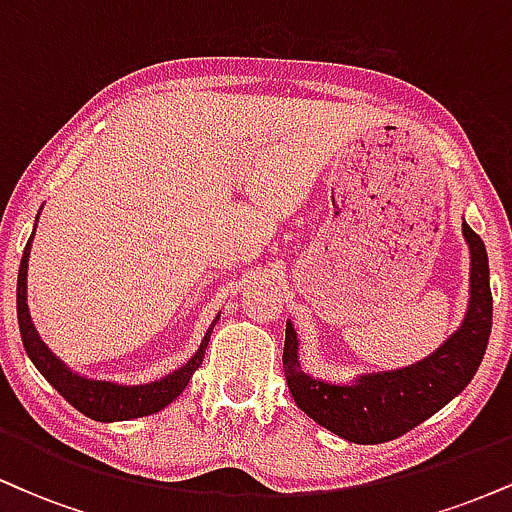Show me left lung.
Returning <instances> with one entry per match:
<instances>
[{
	"instance_id": "1",
	"label": "left lung",
	"mask_w": 512,
	"mask_h": 512,
	"mask_svg": "<svg viewBox=\"0 0 512 512\" xmlns=\"http://www.w3.org/2000/svg\"><path fill=\"white\" fill-rule=\"evenodd\" d=\"M462 236L472 257L467 315L457 332H452L431 356L421 358L419 363L358 375L349 385L325 383L301 370L296 330L291 322H286V383L293 402L315 424L351 443H387L436 414L469 385L489 344L493 298L484 240L464 221Z\"/></svg>"
}]
</instances>
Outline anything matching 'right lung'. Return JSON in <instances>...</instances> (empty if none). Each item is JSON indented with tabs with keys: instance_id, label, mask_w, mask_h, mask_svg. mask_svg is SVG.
Segmentation results:
<instances>
[{
	"instance_id": "right-lung-1",
	"label": "right lung",
	"mask_w": 512,
	"mask_h": 512,
	"mask_svg": "<svg viewBox=\"0 0 512 512\" xmlns=\"http://www.w3.org/2000/svg\"><path fill=\"white\" fill-rule=\"evenodd\" d=\"M35 233V228H33ZM33 233L28 238L26 250H23L21 267H19V281H16V315H19V330H21V342L23 349H26L28 358L33 361V366L40 370L48 383L55 387L60 395L72 404L74 409H79L81 414H86L88 419L93 421H129L139 419V416H149L168 407L175 397L185 390L187 383H190L192 373L202 366L204 351H207L211 330L219 322L221 315H216V320L211 322L207 334H204L202 344L195 351V356L187 363H182L178 370L168 373L166 378L154 380V383L146 385H117L108 383V380H91L86 375L74 373L72 368H67L52 351L45 346L40 334L35 332L31 313H28L26 303V276H28V257H31V243Z\"/></svg>"
}]
</instances>
